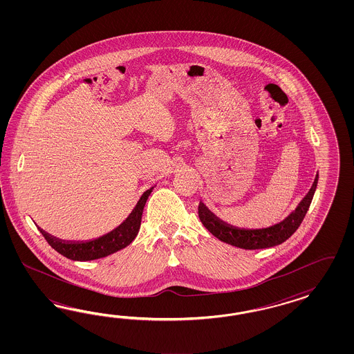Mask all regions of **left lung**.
I'll return each mask as SVG.
<instances>
[{
    "mask_svg": "<svg viewBox=\"0 0 354 354\" xmlns=\"http://www.w3.org/2000/svg\"><path fill=\"white\" fill-rule=\"evenodd\" d=\"M317 184H318V174L315 175L310 191L304 197V200L296 207V210L280 223L270 225V227L240 228V227L230 225L225 221H222L221 218H218L213 212H210L204 203H200L198 205V216L203 225L206 227V230L225 244L241 248V249H248V250L277 247L279 244L284 243L286 240H288L300 227L301 222L304 221L305 215L309 210L313 196L317 189Z\"/></svg>",
    "mask_w": 354,
    "mask_h": 354,
    "instance_id": "1",
    "label": "left lung"
}]
</instances>
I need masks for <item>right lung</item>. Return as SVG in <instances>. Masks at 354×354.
Returning a JSON list of instances; mask_svg holds the SVG:
<instances>
[{
	"mask_svg": "<svg viewBox=\"0 0 354 354\" xmlns=\"http://www.w3.org/2000/svg\"><path fill=\"white\" fill-rule=\"evenodd\" d=\"M154 187L142 193L139 201L131 214L123 221L120 225L114 228L113 231L107 232L105 235L100 236L91 240H62L55 236L45 232L43 228L37 227L39 231L43 234L48 244L68 259L73 261H93L98 258L107 257L113 253H117L120 249L129 247V244L135 240L139 234L140 225H141V215L147 200L150 196Z\"/></svg>",
	"mask_w": 354,
	"mask_h": 354,
	"instance_id": "add662e5",
	"label": "right lung"
}]
</instances>
